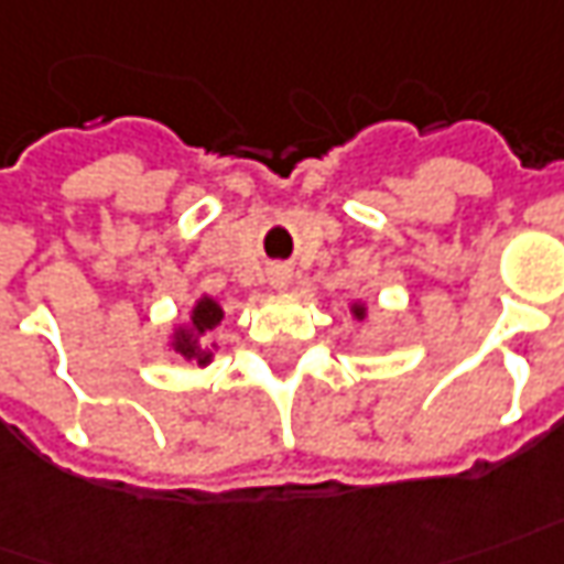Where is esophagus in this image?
I'll return each mask as SVG.
<instances>
[{"label":"esophagus","instance_id":"34e87169","mask_svg":"<svg viewBox=\"0 0 564 564\" xmlns=\"http://www.w3.org/2000/svg\"><path fill=\"white\" fill-rule=\"evenodd\" d=\"M290 281H293V271H290L286 265H274L271 271H268V283H271L274 290H286Z\"/></svg>","mask_w":564,"mask_h":564}]
</instances>
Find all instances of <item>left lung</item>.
Listing matches in <instances>:
<instances>
[{
    "label": "left lung",
    "instance_id": "obj_1",
    "mask_svg": "<svg viewBox=\"0 0 564 564\" xmlns=\"http://www.w3.org/2000/svg\"><path fill=\"white\" fill-rule=\"evenodd\" d=\"M351 314H355L358 321H364V317H367V308H364L361 302H355V305H351Z\"/></svg>",
    "mask_w": 564,
    "mask_h": 564
}]
</instances>
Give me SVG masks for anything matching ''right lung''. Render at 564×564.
<instances>
[{"instance_id":"right-lung-1","label":"right lung","mask_w":564,"mask_h":564,"mask_svg":"<svg viewBox=\"0 0 564 564\" xmlns=\"http://www.w3.org/2000/svg\"><path fill=\"white\" fill-rule=\"evenodd\" d=\"M221 314L225 312H221V305H218L216 299H197V305H194V312H191V321H187L185 327H175V333H172V348H175V355H182L185 361H194L197 367H206V364L213 361V348H203L200 336H206L209 330H216L218 324H221Z\"/></svg>"}]
</instances>
